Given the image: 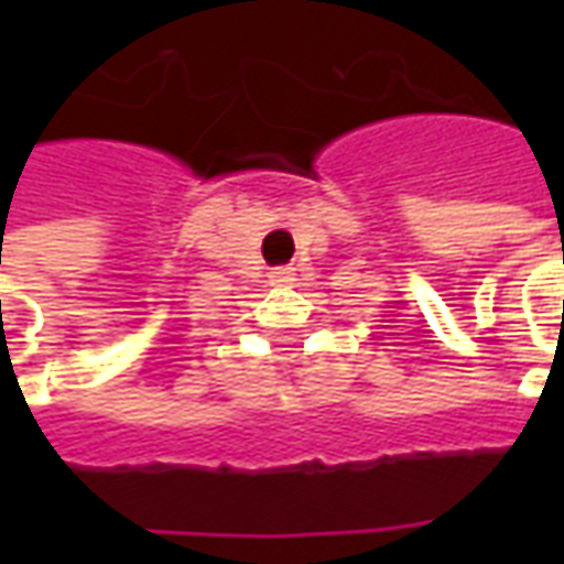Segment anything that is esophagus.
I'll use <instances>...</instances> for the list:
<instances>
[{"label":"esophagus","instance_id":"34e87169","mask_svg":"<svg viewBox=\"0 0 564 564\" xmlns=\"http://www.w3.org/2000/svg\"><path fill=\"white\" fill-rule=\"evenodd\" d=\"M271 281L281 283V286H286V283H293L295 281L293 269H274V271H271Z\"/></svg>","mask_w":564,"mask_h":564}]
</instances>
